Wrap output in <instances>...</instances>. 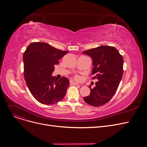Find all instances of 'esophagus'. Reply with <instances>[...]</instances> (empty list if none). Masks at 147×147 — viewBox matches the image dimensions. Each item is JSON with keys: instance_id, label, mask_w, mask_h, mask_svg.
I'll return each instance as SVG.
<instances>
[{"instance_id": "34e87169", "label": "esophagus", "mask_w": 147, "mask_h": 147, "mask_svg": "<svg viewBox=\"0 0 147 147\" xmlns=\"http://www.w3.org/2000/svg\"><path fill=\"white\" fill-rule=\"evenodd\" d=\"M70 85H77V86H79V84L75 83L74 82L70 80Z\"/></svg>"}]
</instances>
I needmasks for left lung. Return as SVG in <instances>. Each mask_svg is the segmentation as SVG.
Masks as SVG:
<instances>
[{
	"mask_svg": "<svg viewBox=\"0 0 147 147\" xmlns=\"http://www.w3.org/2000/svg\"><path fill=\"white\" fill-rule=\"evenodd\" d=\"M92 60V74L97 79L89 96L84 97L87 104L99 107L107 103L116 92L123 73V59L113 46H100L82 52Z\"/></svg>",
	"mask_w": 147,
	"mask_h": 147,
	"instance_id": "8db88e82",
	"label": "left lung"
}]
</instances>
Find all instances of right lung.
<instances>
[{
	"instance_id": "right-lung-1",
	"label": "right lung",
	"mask_w": 147,
	"mask_h": 147,
	"mask_svg": "<svg viewBox=\"0 0 147 147\" xmlns=\"http://www.w3.org/2000/svg\"><path fill=\"white\" fill-rule=\"evenodd\" d=\"M67 52L44 42L32 43L26 48L23 55L24 79L31 94L40 103L51 105L64 98L69 80L63 77L58 80L52 73L54 65Z\"/></svg>"
}]
</instances>
